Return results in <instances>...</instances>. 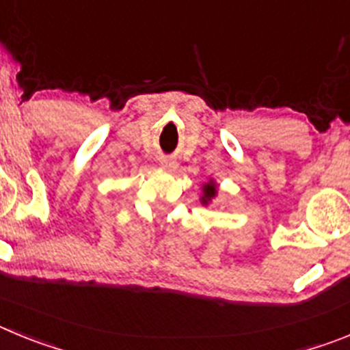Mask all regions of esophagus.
<instances>
[{
  "label": "esophagus",
  "mask_w": 350,
  "mask_h": 350,
  "mask_svg": "<svg viewBox=\"0 0 350 350\" xmlns=\"http://www.w3.org/2000/svg\"><path fill=\"white\" fill-rule=\"evenodd\" d=\"M159 163L161 166H163L165 170H168V172H173V170L177 168V163H175L173 159H170V157H161Z\"/></svg>",
  "instance_id": "1"
}]
</instances>
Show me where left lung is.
<instances>
[{"label":"left lung","instance_id":"1","mask_svg":"<svg viewBox=\"0 0 350 350\" xmlns=\"http://www.w3.org/2000/svg\"><path fill=\"white\" fill-rule=\"evenodd\" d=\"M215 196H217V184H215L213 180H208L206 184H203V196H202L203 205H208Z\"/></svg>","mask_w":350,"mask_h":350}]
</instances>
